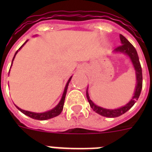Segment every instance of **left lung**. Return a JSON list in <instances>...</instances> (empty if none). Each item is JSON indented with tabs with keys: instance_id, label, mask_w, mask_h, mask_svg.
<instances>
[{
	"instance_id": "1",
	"label": "left lung",
	"mask_w": 152,
	"mask_h": 152,
	"mask_svg": "<svg viewBox=\"0 0 152 152\" xmlns=\"http://www.w3.org/2000/svg\"><path fill=\"white\" fill-rule=\"evenodd\" d=\"M120 39L121 45L117 47L116 49H114L113 52L115 53H124V54L127 55L128 57H129L131 62H132L133 68L135 69V72H136V80H137L136 84L137 85H136V88H135L133 96L131 99V100L126 105L121 106V107H119L118 109H113V110H112V109H106L98 106V105H95L91 100L88 91V88H87V91H86L87 99H88V102L90 104V106L91 107V109L95 111V113H99V114L103 116V117H106V118H117V117H119V116L122 115L125 113H126L129 110L132 108L135 102L139 99V96L140 95L142 89V83H143L142 69L137 50L134 48V46H132V44L130 43L125 37L123 36L122 34H120Z\"/></svg>"
}]
</instances>
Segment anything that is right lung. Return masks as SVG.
I'll list each match as a JSON object with an SVG mask.
<instances>
[{
	"label": "right lung",
	"instance_id": "add662e5",
	"mask_svg": "<svg viewBox=\"0 0 152 152\" xmlns=\"http://www.w3.org/2000/svg\"><path fill=\"white\" fill-rule=\"evenodd\" d=\"M28 41L25 42L23 44L22 46H20V48L16 52H15V55H14V57H13V59H12V64H11V67L12 65V62H13V60L15 58V55L17 54L18 51L20 50V49L22 48L23 46H24L26 42ZM10 71V70H9ZM72 76H71L70 78L69 79V80L67 82L66 85H65V88H64V92H63V95H62V97L60 100L59 103L57 104V106H55L54 108L50 110H48V111H46V112H43V113H34V112H31V111H27V110H22V109H20V107H18L17 106H16V108L19 110L20 111H21L23 114L25 115L28 116L30 118H33V119H35V120H40V121H43V120H48V119H50V118H54V117H57L60 114V113H61L62 110H63V106H64V99H65V95H66V92H67V89H68V86H69V83L71 80V79Z\"/></svg>",
	"mask_w": 152,
	"mask_h": 152
}]
</instances>
